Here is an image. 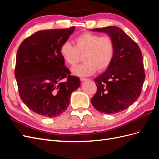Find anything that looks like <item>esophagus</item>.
I'll use <instances>...</instances> for the list:
<instances>
[{
  "label": "esophagus",
  "instance_id": "1",
  "mask_svg": "<svg viewBox=\"0 0 159 159\" xmlns=\"http://www.w3.org/2000/svg\"><path fill=\"white\" fill-rule=\"evenodd\" d=\"M80 80H81V81H84L88 80V78H80Z\"/></svg>",
  "mask_w": 159,
  "mask_h": 159
}]
</instances>
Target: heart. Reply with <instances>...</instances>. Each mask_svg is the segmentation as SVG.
I'll list each match as a JSON object with an SVG mask.
<instances>
[{
	"label": "heart",
	"instance_id": "1",
	"mask_svg": "<svg viewBox=\"0 0 159 159\" xmlns=\"http://www.w3.org/2000/svg\"><path fill=\"white\" fill-rule=\"evenodd\" d=\"M74 46L69 42L62 43L60 54L67 64L74 67L84 54V63L72 69L78 76H89L95 72L107 69L114 58L115 43L109 36H101L98 34L84 32L76 36Z\"/></svg>",
	"mask_w": 159,
	"mask_h": 159
}]
</instances>
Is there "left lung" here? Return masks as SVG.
Listing matches in <instances>:
<instances>
[{
  "instance_id": "8db88e82",
  "label": "left lung",
  "mask_w": 159,
  "mask_h": 159,
  "mask_svg": "<svg viewBox=\"0 0 159 159\" xmlns=\"http://www.w3.org/2000/svg\"><path fill=\"white\" fill-rule=\"evenodd\" d=\"M92 30L108 34L115 50L107 70L94 79L97 92L91 102L99 112L115 114L131 106L141 95L145 78L142 53L137 43L119 27Z\"/></svg>"
}]
</instances>
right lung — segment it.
Returning <instances> with one entry per match:
<instances>
[{
	"label": "right lung",
	"instance_id": "1",
	"mask_svg": "<svg viewBox=\"0 0 159 159\" xmlns=\"http://www.w3.org/2000/svg\"><path fill=\"white\" fill-rule=\"evenodd\" d=\"M75 26L40 30L19 46L14 75L22 102L32 111L45 117H56L68 108L70 95L80 80L65 66L60 54ZM65 79V80L63 79Z\"/></svg>",
	"mask_w": 159,
	"mask_h": 159
}]
</instances>
